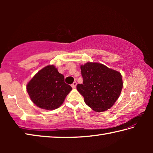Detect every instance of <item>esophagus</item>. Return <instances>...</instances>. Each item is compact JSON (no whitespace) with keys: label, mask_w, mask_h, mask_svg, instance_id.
Here are the masks:
<instances>
[{"label":"esophagus","mask_w":153,"mask_h":153,"mask_svg":"<svg viewBox=\"0 0 153 153\" xmlns=\"http://www.w3.org/2000/svg\"><path fill=\"white\" fill-rule=\"evenodd\" d=\"M76 85H77V82H74L73 83V84H71V87L73 88H76Z\"/></svg>","instance_id":"obj_1"}]
</instances>
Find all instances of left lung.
Here are the masks:
<instances>
[{
    "label": "left lung",
    "instance_id": "1",
    "mask_svg": "<svg viewBox=\"0 0 153 153\" xmlns=\"http://www.w3.org/2000/svg\"><path fill=\"white\" fill-rule=\"evenodd\" d=\"M83 84L77 90L84 102L96 112H103L115 104L123 88L120 72L99 63L88 62L80 66Z\"/></svg>",
    "mask_w": 153,
    "mask_h": 153
}]
</instances>
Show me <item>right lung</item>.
I'll return each instance as SVG.
<instances>
[{
	"label": "right lung",
	"mask_w": 153,
	"mask_h": 153,
	"mask_svg": "<svg viewBox=\"0 0 153 153\" xmlns=\"http://www.w3.org/2000/svg\"><path fill=\"white\" fill-rule=\"evenodd\" d=\"M27 92L32 101L41 108L54 110L63 104L72 88L65 83L63 75L53 65L44 67L27 83Z\"/></svg>",
	"instance_id": "right-lung-1"
}]
</instances>
